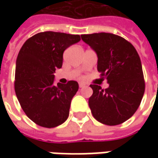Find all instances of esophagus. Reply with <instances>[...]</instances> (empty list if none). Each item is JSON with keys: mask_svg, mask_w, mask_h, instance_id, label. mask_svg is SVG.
<instances>
[{"mask_svg": "<svg viewBox=\"0 0 158 158\" xmlns=\"http://www.w3.org/2000/svg\"><path fill=\"white\" fill-rule=\"evenodd\" d=\"M86 85L84 84V83H82V82H79V87L80 88H83V87H85Z\"/></svg>", "mask_w": 158, "mask_h": 158, "instance_id": "esophagus-1", "label": "esophagus"}]
</instances>
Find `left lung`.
Returning a JSON list of instances; mask_svg holds the SVG:
<instances>
[{
  "label": "left lung",
  "mask_w": 158,
  "mask_h": 158,
  "mask_svg": "<svg viewBox=\"0 0 158 158\" xmlns=\"http://www.w3.org/2000/svg\"><path fill=\"white\" fill-rule=\"evenodd\" d=\"M81 38L96 52L98 71L109 84L106 89L90 85L93 89L89 98L91 113L103 124H121L136 112L144 94L139 54L131 43L118 35L100 32L84 34Z\"/></svg>",
  "instance_id": "obj_1"
}]
</instances>
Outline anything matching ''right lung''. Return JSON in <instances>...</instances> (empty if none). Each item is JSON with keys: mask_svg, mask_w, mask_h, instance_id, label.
I'll return each mask as SVG.
<instances>
[{"mask_svg": "<svg viewBox=\"0 0 158 158\" xmlns=\"http://www.w3.org/2000/svg\"><path fill=\"white\" fill-rule=\"evenodd\" d=\"M81 40L79 35L45 31L25 41L15 63V91L28 118L44 127L64 123L78 82L54 84L53 73L62 66L64 51Z\"/></svg>", "mask_w": 158, "mask_h": 158, "instance_id": "obj_1", "label": "right lung"}]
</instances>
